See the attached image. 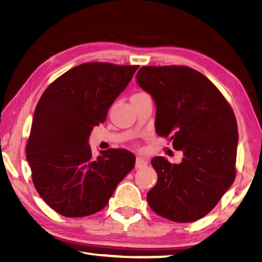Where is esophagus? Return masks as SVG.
Wrapping results in <instances>:
<instances>
[{"label":"esophagus","mask_w":262,"mask_h":262,"mask_svg":"<svg viewBox=\"0 0 262 262\" xmlns=\"http://www.w3.org/2000/svg\"><path fill=\"white\" fill-rule=\"evenodd\" d=\"M148 165V162L145 161L144 158L142 157H136V161H135V167L136 168H141V167H144Z\"/></svg>","instance_id":"34e87169"}]
</instances>
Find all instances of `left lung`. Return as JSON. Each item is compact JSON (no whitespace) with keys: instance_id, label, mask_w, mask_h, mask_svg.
Wrapping results in <instances>:
<instances>
[{"instance_id":"obj_1","label":"left lung","mask_w":262,"mask_h":262,"mask_svg":"<svg viewBox=\"0 0 262 262\" xmlns=\"http://www.w3.org/2000/svg\"><path fill=\"white\" fill-rule=\"evenodd\" d=\"M136 82L156 103V133L184 154L180 164L152 159L158 179L147 194L149 206L172 222L200 220L236 178L233 110L205 75L186 66H144Z\"/></svg>"}]
</instances>
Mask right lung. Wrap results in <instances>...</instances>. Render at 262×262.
Listing matches in <instances>:
<instances>
[{
    "mask_svg": "<svg viewBox=\"0 0 262 262\" xmlns=\"http://www.w3.org/2000/svg\"><path fill=\"white\" fill-rule=\"evenodd\" d=\"M139 66L88 62L66 72L43 91L26 144L32 181L41 199L66 217H84L106 207L135 165L125 149L92 156V128L125 90Z\"/></svg>",
    "mask_w": 262,
    "mask_h": 262,
    "instance_id": "right-lung-1",
    "label": "right lung"
}]
</instances>
